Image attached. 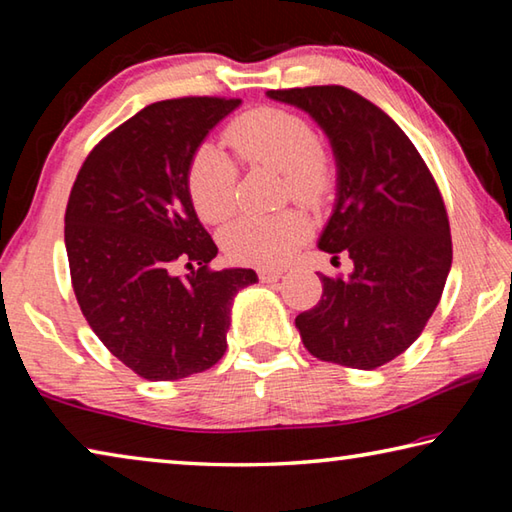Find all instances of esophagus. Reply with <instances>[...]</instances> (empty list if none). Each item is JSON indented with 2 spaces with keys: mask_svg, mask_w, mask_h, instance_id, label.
I'll return each mask as SVG.
<instances>
[{
  "mask_svg": "<svg viewBox=\"0 0 512 512\" xmlns=\"http://www.w3.org/2000/svg\"><path fill=\"white\" fill-rule=\"evenodd\" d=\"M257 275H259V280H262V282L271 284V282H277V280H280V277H282V268L262 266V268H257Z\"/></svg>",
  "mask_w": 512,
  "mask_h": 512,
  "instance_id": "1",
  "label": "esophagus"
}]
</instances>
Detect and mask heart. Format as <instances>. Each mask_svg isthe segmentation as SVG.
<instances>
[{
  "mask_svg": "<svg viewBox=\"0 0 512 512\" xmlns=\"http://www.w3.org/2000/svg\"><path fill=\"white\" fill-rule=\"evenodd\" d=\"M225 140L250 167L282 171L287 192L300 203L320 205L334 187V171L305 119L280 108H257L225 128ZM187 187L205 223L228 221L237 207V164L219 146H198ZM309 219L298 210L246 214L225 230L223 248L232 262L273 266L307 239Z\"/></svg>",
  "mask_w": 512,
  "mask_h": 512,
  "instance_id": "1",
  "label": "heart"
}]
</instances>
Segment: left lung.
Listing matches in <instances>:
<instances>
[{
  "mask_svg": "<svg viewBox=\"0 0 512 512\" xmlns=\"http://www.w3.org/2000/svg\"><path fill=\"white\" fill-rule=\"evenodd\" d=\"M323 128L336 203L318 248L350 255L348 277L320 275L323 296L296 318L320 361L372 370L422 334L452 268L447 210L427 164L395 121L343 85L268 90Z\"/></svg>",
  "mask_w": 512,
  "mask_h": 512,
  "instance_id": "obj_1",
  "label": "left lung"
}]
</instances>
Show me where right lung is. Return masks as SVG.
<instances>
[{
	"mask_svg": "<svg viewBox=\"0 0 512 512\" xmlns=\"http://www.w3.org/2000/svg\"><path fill=\"white\" fill-rule=\"evenodd\" d=\"M239 99L185 97L142 108L85 158L65 212L72 287L92 332L149 381L223 357L232 300L253 268L212 271L219 248L189 196V164ZM180 263L190 273L180 278Z\"/></svg>",
	"mask_w": 512,
	"mask_h": 512,
	"instance_id": "obj_1",
	"label": "right lung"
}]
</instances>
